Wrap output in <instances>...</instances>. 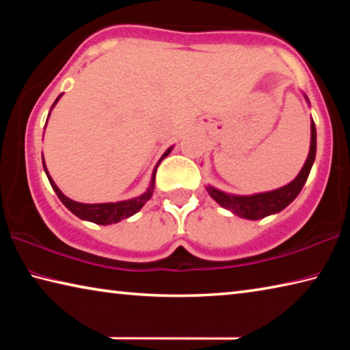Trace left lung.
Segmentation results:
<instances>
[{"label":"left lung","mask_w":350,"mask_h":350,"mask_svg":"<svg viewBox=\"0 0 350 350\" xmlns=\"http://www.w3.org/2000/svg\"><path fill=\"white\" fill-rule=\"evenodd\" d=\"M310 129H312V139H310L309 156H307V161L304 163L303 170H301V173L298 174V177H296L293 182H290L288 185L282 187L280 189H275V191L253 194V196H232V194H225L211 187L206 188V191H208L210 196L215 199L219 205H222L224 208L233 211L234 215H238L241 217L253 219V221L284 210L296 196H298L301 189H303L307 177H309V173L312 170L313 161H315L317 128L313 122L310 125Z\"/></svg>","instance_id":"1"}]
</instances>
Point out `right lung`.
<instances>
[{
    "label": "right lung",
    "instance_id": "obj_1",
    "mask_svg": "<svg viewBox=\"0 0 350 350\" xmlns=\"http://www.w3.org/2000/svg\"><path fill=\"white\" fill-rule=\"evenodd\" d=\"M58 98H60V96H58ZM57 100L54 102V105L57 103ZM54 105H52V106H54ZM170 151H171V148L163 154V157H167ZM162 159H161V161H162ZM43 165H44V161H43ZM156 170H157V167H156ZM156 170H154L152 182H151L150 189H148L146 193H144L139 198L131 199V200H123V202H116V204H80V202H75V200H70L69 198L64 196V194L60 191V189H58V187L54 183V180L51 179V176H49V173H47L46 165H44V171L47 174V179H49L52 188H54V191L57 193V196L60 198V200L64 204V206H66L68 210L72 211L75 216H79L80 219H85V221H91L94 224H100V225L114 224V222L122 221V219L135 215V213H137L142 208V206H144L148 202V200H150V198L152 196L154 179H156Z\"/></svg>",
    "mask_w": 350,
    "mask_h": 350
}]
</instances>
